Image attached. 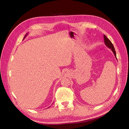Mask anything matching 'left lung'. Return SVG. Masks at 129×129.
<instances>
[{
  "mask_svg": "<svg viewBox=\"0 0 129 129\" xmlns=\"http://www.w3.org/2000/svg\"><path fill=\"white\" fill-rule=\"evenodd\" d=\"M104 43H105V44L106 45V46L112 50L114 55H115V57L116 58V51L115 50V48H114V46L113 45L112 43L111 42V41H110V40L107 37H106L105 35H104Z\"/></svg>",
  "mask_w": 129,
  "mask_h": 129,
  "instance_id": "left-lung-1",
  "label": "left lung"
}]
</instances>
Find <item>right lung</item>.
I'll return each instance as SVG.
<instances>
[{"instance_id": "1", "label": "right lung", "mask_w": 129, "mask_h": 129, "mask_svg": "<svg viewBox=\"0 0 129 129\" xmlns=\"http://www.w3.org/2000/svg\"><path fill=\"white\" fill-rule=\"evenodd\" d=\"M27 35H28V34H26V35H25V37H24V38H25L26 37V36H27Z\"/></svg>"}]
</instances>
